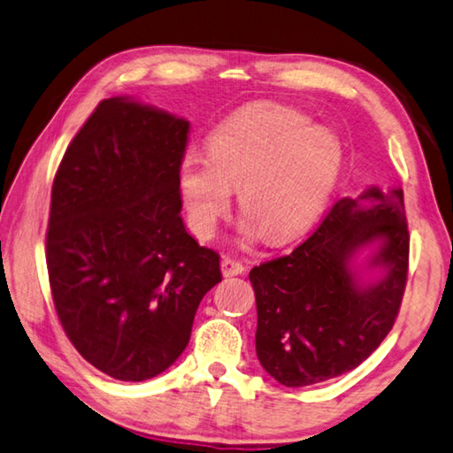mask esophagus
Here are the masks:
<instances>
[{
  "label": "esophagus",
  "instance_id": "34e87169",
  "mask_svg": "<svg viewBox=\"0 0 453 453\" xmlns=\"http://www.w3.org/2000/svg\"><path fill=\"white\" fill-rule=\"evenodd\" d=\"M243 270H246L243 268V264L240 260H235V257H232V256H226L224 260H221V274H224L226 278L240 276Z\"/></svg>",
  "mask_w": 453,
  "mask_h": 453
}]
</instances>
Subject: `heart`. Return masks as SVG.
Here are the masks:
<instances>
[{
  "label": "heart",
  "mask_w": 453,
  "mask_h": 453,
  "mask_svg": "<svg viewBox=\"0 0 453 453\" xmlns=\"http://www.w3.org/2000/svg\"><path fill=\"white\" fill-rule=\"evenodd\" d=\"M341 169V147L326 131L284 106L235 112L210 136L207 155L188 150L179 165L185 210L210 238L238 189L242 234L272 242L303 232L320 213Z\"/></svg>",
  "instance_id": "obj_1"
}]
</instances>
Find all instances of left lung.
<instances>
[{
    "instance_id": "1",
    "label": "left lung",
    "mask_w": 453,
    "mask_h": 453,
    "mask_svg": "<svg viewBox=\"0 0 453 453\" xmlns=\"http://www.w3.org/2000/svg\"><path fill=\"white\" fill-rule=\"evenodd\" d=\"M372 247L363 266L356 256ZM409 232L403 189L369 188L336 201L288 256L250 272L256 355L286 387L322 383L355 369L389 334L403 298ZM382 274L365 283L362 272Z\"/></svg>"
}]
</instances>
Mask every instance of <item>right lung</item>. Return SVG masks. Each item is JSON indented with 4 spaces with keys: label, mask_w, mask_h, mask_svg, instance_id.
<instances>
[{
    "label": "right lung",
    "mask_w": 453,
    "mask_h": 453,
    "mask_svg": "<svg viewBox=\"0 0 453 453\" xmlns=\"http://www.w3.org/2000/svg\"><path fill=\"white\" fill-rule=\"evenodd\" d=\"M189 123L139 100L96 106L54 177L46 262L56 312L92 367L147 381L188 347L219 254L181 219Z\"/></svg>",
    "instance_id": "obj_1"
}]
</instances>
